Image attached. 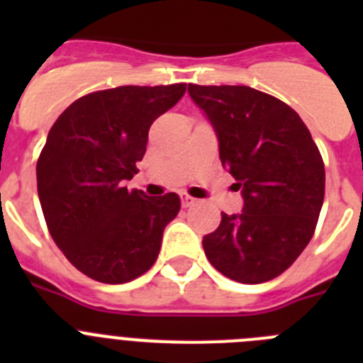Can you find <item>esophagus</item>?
Listing matches in <instances>:
<instances>
[{"label":"esophagus","instance_id":"34e87169","mask_svg":"<svg viewBox=\"0 0 363 363\" xmlns=\"http://www.w3.org/2000/svg\"><path fill=\"white\" fill-rule=\"evenodd\" d=\"M182 205H184L185 209L187 207H192V205H196V200L192 196H189V194H182Z\"/></svg>","mask_w":363,"mask_h":363}]
</instances>
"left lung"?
I'll return each instance as SVG.
<instances>
[{
  "label": "left lung",
  "mask_w": 363,
  "mask_h": 363,
  "mask_svg": "<svg viewBox=\"0 0 363 363\" xmlns=\"http://www.w3.org/2000/svg\"><path fill=\"white\" fill-rule=\"evenodd\" d=\"M213 125L223 169L242 191L240 214L221 213L203 236L213 267L240 284H262L289 269L313 238L325 169L309 129L274 96L245 85L189 83Z\"/></svg>",
  "instance_id": "8db88e82"
}]
</instances>
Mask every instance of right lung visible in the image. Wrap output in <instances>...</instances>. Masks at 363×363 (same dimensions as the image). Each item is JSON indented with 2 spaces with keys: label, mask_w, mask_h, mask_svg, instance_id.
<instances>
[{
  "label": "right lung",
  "mask_w": 363,
  "mask_h": 363,
  "mask_svg": "<svg viewBox=\"0 0 363 363\" xmlns=\"http://www.w3.org/2000/svg\"><path fill=\"white\" fill-rule=\"evenodd\" d=\"M187 83L125 85L76 99L52 125L36 165L49 233L74 267L101 284H127L156 262L179 196L123 187L147 150L149 129Z\"/></svg>",
  "instance_id": "obj_1"
}]
</instances>
